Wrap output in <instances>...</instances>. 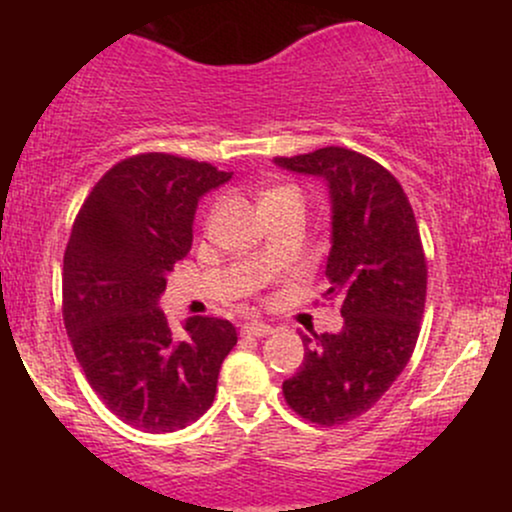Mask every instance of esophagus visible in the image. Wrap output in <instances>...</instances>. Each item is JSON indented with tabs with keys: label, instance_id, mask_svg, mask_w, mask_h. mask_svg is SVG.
Returning a JSON list of instances; mask_svg holds the SVG:
<instances>
[{
	"label": "esophagus",
	"instance_id": "esophagus-1",
	"mask_svg": "<svg viewBox=\"0 0 512 512\" xmlns=\"http://www.w3.org/2000/svg\"><path fill=\"white\" fill-rule=\"evenodd\" d=\"M272 332V325H267V322H245L240 327V334H245V337H267Z\"/></svg>",
	"mask_w": 512,
	"mask_h": 512
}]
</instances>
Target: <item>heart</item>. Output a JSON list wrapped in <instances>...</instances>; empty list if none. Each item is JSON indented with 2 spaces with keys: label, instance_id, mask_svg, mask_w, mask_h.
<instances>
[{
  "label": "heart",
  "instance_id": "1",
  "mask_svg": "<svg viewBox=\"0 0 512 512\" xmlns=\"http://www.w3.org/2000/svg\"><path fill=\"white\" fill-rule=\"evenodd\" d=\"M272 199H298V202H303L301 197V190L293 185H279V187H272V190L264 195L262 202H272Z\"/></svg>",
  "mask_w": 512,
  "mask_h": 512
}]
</instances>
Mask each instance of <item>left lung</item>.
<instances>
[{"label": "left lung", "mask_w": 512, "mask_h": 512, "mask_svg": "<svg viewBox=\"0 0 512 512\" xmlns=\"http://www.w3.org/2000/svg\"><path fill=\"white\" fill-rule=\"evenodd\" d=\"M274 163L330 187V289L322 296L342 301L344 327L303 334V366L284 380V397L303 419L339 426L366 414L414 354L426 305L424 245L402 185L373 158L325 146Z\"/></svg>", "instance_id": "left-lung-1"}]
</instances>
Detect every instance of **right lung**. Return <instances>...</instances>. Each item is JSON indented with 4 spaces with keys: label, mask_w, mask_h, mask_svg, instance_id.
<instances>
[{
    "label": "right lung",
    "mask_w": 512,
    "mask_h": 512,
    "mask_svg": "<svg viewBox=\"0 0 512 512\" xmlns=\"http://www.w3.org/2000/svg\"><path fill=\"white\" fill-rule=\"evenodd\" d=\"M231 180L211 163L139 154L115 163L76 214L64 250L62 315L88 385L146 433L190 426L211 407L238 342L221 317L170 330L158 298L192 248L199 197Z\"/></svg>",
    "instance_id": "1"
}]
</instances>
